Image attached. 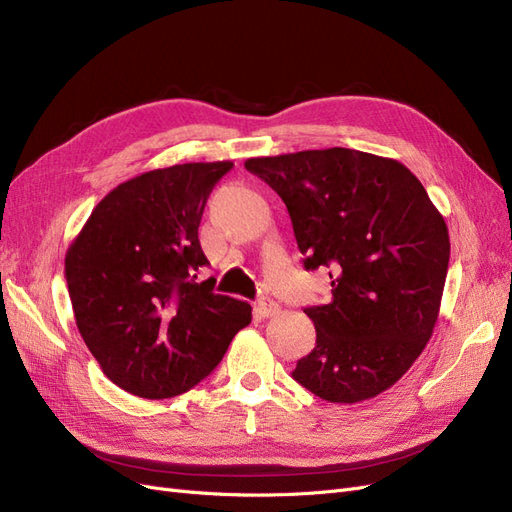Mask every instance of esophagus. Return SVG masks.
I'll use <instances>...</instances> for the list:
<instances>
[{
    "mask_svg": "<svg viewBox=\"0 0 512 512\" xmlns=\"http://www.w3.org/2000/svg\"><path fill=\"white\" fill-rule=\"evenodd\" d=\"M254 312L256 316L260 318H271L275 314H280V305H277L273 299L269 297H260L256 303H254Z\"/></svg>",
    "mask_w": 512,
    "mask_h": 512,
    "instance_id": "obj_1",
    "label": "esophagus"
}]
</instances>
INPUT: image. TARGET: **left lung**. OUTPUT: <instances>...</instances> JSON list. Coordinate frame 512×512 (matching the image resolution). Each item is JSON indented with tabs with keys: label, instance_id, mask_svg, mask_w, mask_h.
Segmentation results:
<instances>
[{
	"label": "left lung",
	"instance_id": "left-lung-1",
	"mask_svg": "<svg viewBox=\"0 0 512 512\" xmlns=\"http://www.w3.org/2000/svg\"><path fill=\"white\" fill-rule=\"evenodd\" d=\"M280 194L307 271L327 267L333 299L305 307L316 348L292 378L331 404H359L406 374L436 327L451 256L423 183L391 158L314 149L250 158Z\"/></svg>",
	"mask_w": 512,
	"mask_h": 512
}]
</instances>
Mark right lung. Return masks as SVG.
<instances>
[{
    "label": "right lung",
    "mask_w": 512,
    "mask_h": 512,
    "mask_svg": "<svg viewBox=\"0 0 512 512\" xmlns=\"http://www.w3.org/2000/svg\"><path fill=\"white\" fill-rule=\"evenodd\" d=\"M232 162L149 170L108 192L66 254L76 327L106 378L145 399L190 391L252 322L250 303L198 282L207 198Z\"/></svg>",
    "instance_id": "add662e5"
}]
</instances>
